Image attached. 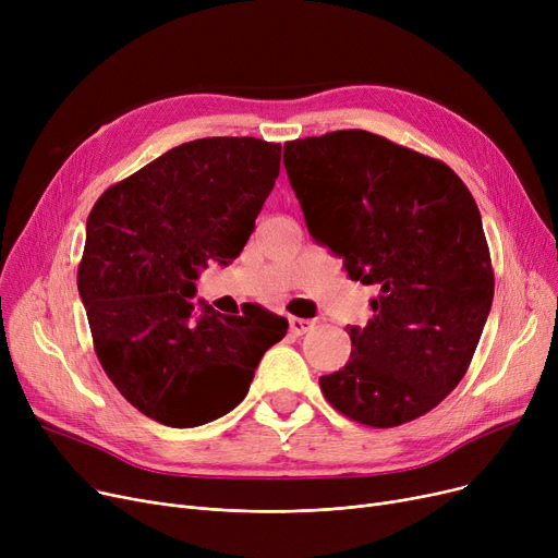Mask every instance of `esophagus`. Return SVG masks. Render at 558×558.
<instances>
[{
  "label": "esophagus",
  "mask_w": 558,
  "mask_h": 558,
  "mask_svg": "<svg viewBox=\"0 0 558 558\" xmlns=\"http://www.w3.org/2000/svg\"><path fill=\"white\" fill-rule=\"evenodd\" d=\"M312 328H314V320H310V318H299V316H291V318H289V332H291V335L301 337V335L310 332Z\"/></svg>",
  "instance_id": "esophagus-1"
}]
</instances>
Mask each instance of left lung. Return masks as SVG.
<instances>
[{
	"mask_svg": "<svg viewBox=\"0 0 558 558\" xmlns=\"http://www.w3.org/2000/svg\"><path fill=\"white\" fill-rule=\"evenodd\" d=\"M284 169L312 238L375 284L353 353L318 379L350 421L398 427L465 375L493 303V267L473 194L441 160L362 129L284 142Z\"/></svg>",
	"mask_w": 558,
	"mask_h": 558,
	"instance_id": "left-lung-1",
	"label": "left lung"
}]
</instances>
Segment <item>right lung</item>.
Listing matches in <instances>:
<instances>
[{
    "instance_id": "right-lung-1",
    "label": "right lung",
    "mask_w": 558,
    "mask_h": 558,
    "mask_svg": "<svg viewBox=\"0 0 558 558\" xmlns=\"http://www.w3.org/2000/svg\"><path fill=\"white\" fill-rule=\"evenodd\" d=\"M276 142L203 137L110 185L87 217L78 294L95 353L137 412L196 427L238 407L287 318L192 316L198 269L238 257L280 173Z\"/></svg>"
}]
</instances>
